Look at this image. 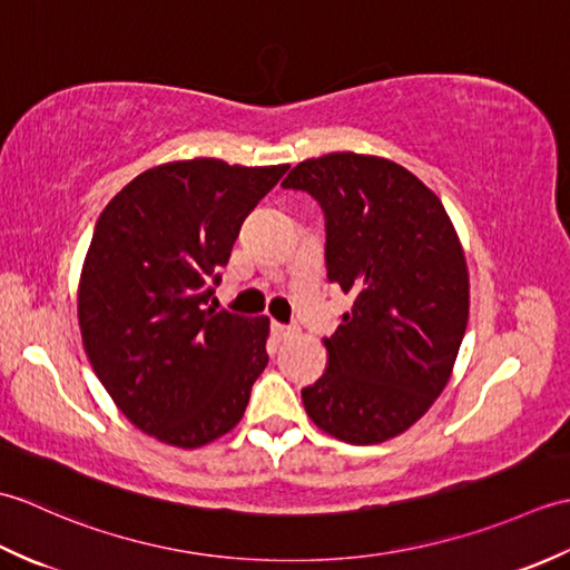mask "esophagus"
Wrapping results in <instances>:
<instances>
[{
  "mask_svg": "<svg viewBox=\"0 0 570 570\" xmlns=\"http://www.w3.org/2000/svg\"><path fill=\"white\" fill-rule=\"evenodd\" d=\"M272 333L276 341H286V337H292L296 333V328H292V325H284V323H272Z\"/></svg>",
  "mask_w": 570,
  "mask_h": 570,
  "instance_id": "obj_1",
  "label": "esophagus"
}]
</instances>
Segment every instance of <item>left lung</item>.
<instances>
[{
	"mask_svg": "<svg viewBox=\"0 0 570 570\" xmlns=\"http://www.w3.org/2000/svg\"><path fill=\"white\" fill-rule=\"evenodd\" d=\"M282 186L321 205L328 282L353 298L325 337V374L301 390L306 414L353 445L394 439L443 392L465 335L470 284L451 217L380 156L325 154Z\"/></svg>",
	"mask_w": 570,
	"mask_h": 570,
	"instance_id": "obj_1",
	"label": "left lung"
}]
</instances>
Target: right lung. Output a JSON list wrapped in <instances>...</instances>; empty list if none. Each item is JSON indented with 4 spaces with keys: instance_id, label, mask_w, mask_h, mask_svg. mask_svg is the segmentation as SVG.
I'll return each mask as SVG.
<instances>
[{
    "instance_id": "obj_1",
    "label": "right lung",
    "mask_w": 570,
    "mask_h": 570,
    "mask_svg": "<svg viewBox=\"0 0 570 570\" xmlns=\"http://www.w3.org/2000/svg\"><path fill=\"white\" fill-rule=\"evenodd\" d=\"M284 166L190 159L149 168L107 203L78 292L82 345L144 433L198 448L237 426L269 362V318L215 311L245 217Z\"/></svg>"
}]
</instances>
